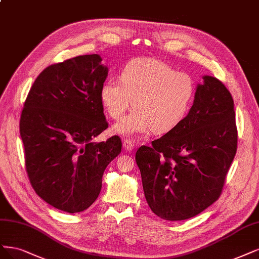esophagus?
Segmentation results:
<instances>
[{"mask_svg":"<svg viewBox=\"0 0 259 259\" xmlns=\"http://www.w3.org/2000/svg\"><path fill=\"white\" fill-rule=\"evenodd\" d=\"M134 146H135V142H134L132 139H123V147L126 151H132L134 149Z\"/></svg>","mask_w":259,"mask_h":259,"instance_id":"obj_1","label":"esophagus"}]
</instances>
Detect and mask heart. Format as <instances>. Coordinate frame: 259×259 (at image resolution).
<instances>
[{"mask_svg":"<svg viewBox=\"0 0 259 259\" xmlns=\"http://www.w3.org/2000/svg\"><path fill=\"white\" fill-rule=\"evenodd\" d=\"M197 85L187 73L178 72L163 61L151 58L131 61L120 80L108 79L102 84L101 101L109 117L122 119L114 132L136 135L153 131L170 132L184 121L194 104Z\"/></svg>","mask_w":259,"mask_h":259,"instance_id":"b5f03b06","label":"heart"}]
</instances>
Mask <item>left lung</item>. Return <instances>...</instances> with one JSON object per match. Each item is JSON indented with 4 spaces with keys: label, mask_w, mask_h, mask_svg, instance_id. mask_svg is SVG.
I'll use <instances>...</instances> for the list:
<instances>
[{
    "label": "left lung",
    "mask_w": 259,
    "mask_h": 259,
    "mask_svg": "<svg viewBox=\"0 0 259 259\" xmlns=\"http://www.w3.org/2000/svg\"><path fill=\"white\" fill-rule=\"evenodd\" d=\"M203 79L180 125L136 152L149 207L167 221L191 219L217 201L237 152L233 96L219 79Z\"/></svg>",
    "instance_id": "1"
}]
</instances>
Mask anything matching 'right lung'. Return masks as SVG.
Masks as SVG:
<instances>
[{
    "label": "right lung",
    "instance_id": "right-lung-1",
    "mask_svg": "<svg viewBox=\"0 0 259 259\" xmlns=\"http://www.w3.org/2000/svg\"><path fill=\"white\" fill-rule=\"evenodd\" d=\"M99 55L45 68L26 96L20 136L30 183L41 199L68 213L99 197L106 167L121 152V138H92L108 127L101 88L108 69Z\"/></svg>",
    "mask_w": 259,
    "mask_h": 259
}]
</instances>
